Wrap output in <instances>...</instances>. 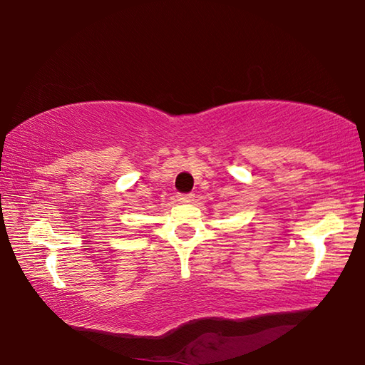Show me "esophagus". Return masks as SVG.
Segmentation results:
<instances>
[{
    "mask_svg": "<svg viewBox=\"0 0 365 365\" xmlns=\"http://www.w3.org/2000/svg\"><path fill=\"white\" fill-rule=\"evenodd\" d=\"M193 197H195L193 193H178L177 195V200L180 202H190V201H193Z\"/></svg>",
    "mask_w": 365,
    "mask_h": 365,
    "instance_id": "obj_1",
    "label": "esophagus"
}]
</instances>
